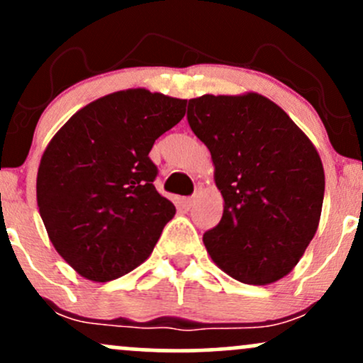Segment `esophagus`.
Wrapping results in <instances>:
<instances>
[{"label": "esophagus", "instance_id": "1", "mask_svg": "<svg viewBox=\"0 0 363 363\" xmlns=\"http://www.w3.org/2000/svg\"><path fill=\"white\" fill-rule=\"evenodd\" d=\"M194 196H191V198H182V201H181V205H182V208H184V210H191V208H193V205H194Z\"/></svg>", "mask_w": 363, "mask_h": 363}]
</instances>
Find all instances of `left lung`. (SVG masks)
I'll return each mask as SVG.
<instances>
[{
	"label": "left lung",
	"instance_id": "left-lung-1",
	"mask_svg": "<svg viewBox=\"0 0 363 363\" xmlns=\"http://www.w3.org/2000/svg\"><path fill=\"white\" fill-rule=\"evenodd\" d=\"M187 121L211 153L223 215L203 235L222 272L269 285L297 266L319 227L324 169L309 136L256 91L191 99Z\"/></svg>",
	"mask_w": 363,
	"mask_h": 363
}]
</instances>
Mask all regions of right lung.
I'll use <instances>...</instances> for the list:
<instances>
[{
    "instance_id": "add662e5",
    "label": "right lung",
    "mask_w": 363,
    "mask_h": 363,
    "mask_svg": "<svg viewBox=\"0 0 363 363\" xmlns=\"http://www.w3.org/2000/svg\"><path fill=\"white\" fill-rule=\"evenodd\" d=\"M186 102L147 89L114 91L74 112L45 147L37 206L54 249L80 277L104 283L129 273L174 218L148 153L184 118Z\"/></svg>"
}]
</instances>
